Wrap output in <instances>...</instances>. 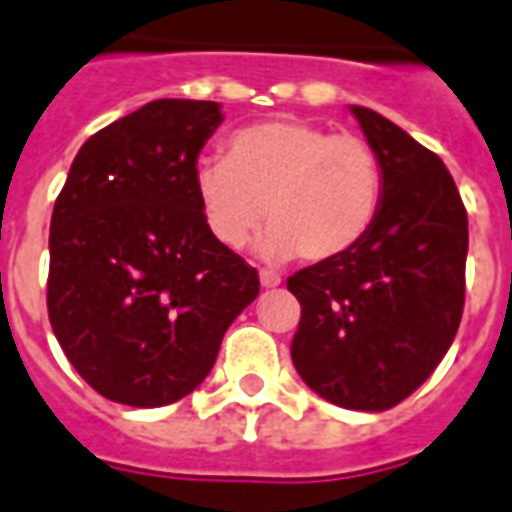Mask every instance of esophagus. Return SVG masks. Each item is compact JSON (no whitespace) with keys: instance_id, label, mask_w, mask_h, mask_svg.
Returning <instances> with one entry per match:
<instances>
[{"instance_id":"obj_1","label":"esophagus","mask_w":512,"mask_h":512,"mask_svg":"<svg viewBox=\"0 0 512 512\" xmlns=\"http://www.w3.org/2000/svg\"><path fill=\"white\" fill-rule=\"evenodd\" d=\"M260 284H263L265 289L279 287L281 276H279V273H273V271H260Z\"/></svg>"}]
</instances>
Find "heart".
Masks as SVG:
<instances>
[{
  "instance_id": "heart-1",
  "label": "heart",
  "mask_w": 512,
  "mask_h": 512,
  "mask_svg": "<svg viewBox=\"0 0 512 512\" xmlns=\"http://www.w3.org/2000/svg\"><path fill=\"white\" fill-rule=\"evenodd\" d=\"M382 162L369 140L305 119H271L225 140L223 162L196 164L193 193L209 236L241 249L268 220L260 255L327 263L348 255L377 223Z\"/></svg>"
}]
</instances>
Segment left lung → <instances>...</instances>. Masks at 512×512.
I'll list each match as a JSON object with an SVG mask.
<instances>
[{
    "label": "left lung",
    "instance_id": "8db88e82",
    "mask_svg": "<svg viewBox=\"0 0 512 512\" xmlns=\"http://www.w3.org/2000/svg\"><path fill=\"white\" fill-rule=\"evenodd\" d=\"M382 162L377 223L348 255L289 276L300 300L292 361L329 404L385 412L441 364L465 305L468 212L433 151L350 106Z\"/></svg>",
    "mask_w": 512,
    "mask_h": 512
}]
</instances>
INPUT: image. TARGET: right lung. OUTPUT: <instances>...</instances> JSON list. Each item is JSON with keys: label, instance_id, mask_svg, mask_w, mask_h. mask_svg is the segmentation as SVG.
<instances>
[{"label": "right lung", "instance_id": "obj_1", "mask_svg": "<svg viewBox=\"0 0 512 512\" xmlns=\"http://www.w3.org/2000/svg\"><path fill=\"white\" fill-rule=\"evenodd\" d=\"M220 103L151 100L76 154L50 223L47 313L76 372L116 404H175L260 292L209 236L193 170Z\"/></svg>", "mask_w": 512, "mask_h": 512}]
</instances>
